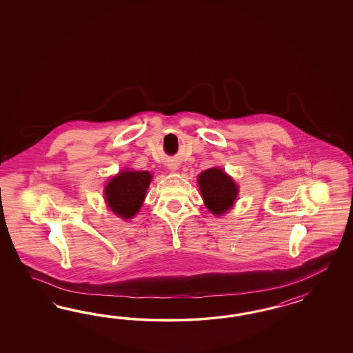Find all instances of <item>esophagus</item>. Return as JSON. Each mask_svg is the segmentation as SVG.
<instances>
[{"label":"esophagus","instance_id":"34e87169","mask_svg":"<svg viewBox=\"0 0 353 353\" xmlns=\"http://www.w3.org/2000/svg\"><path fill=\"white\" fill-rule=\"evenodd\" d=\"M170 168H171V171H176V170H177V167H176V165H173V164L170 165Z\"/></svg>","mask_w":353,"mask_h":353}]
</instances>
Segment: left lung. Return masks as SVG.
Instances as JSON below:
<instances>
[{
	"label": "left lung",
	"instance_id": "obj_1",
	"mask_svg": "<svg viewBox=\"0 0 353 353\" xmlns=\"http://www.w3.org/2000/svg\"><path fill=\"white\" fill-rule=\"evenodd\" d=\"M205 207L214 214H223L234 203L238 188L223 170H205L198 176Z\"/></svg>",
	"mask_w": 353,
	"mask_h": 353
}]
</instances>
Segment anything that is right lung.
I'll list each match as a JSON object with an SVG mask.
<instances>
[{
    "label": "right lung",
    "instance_id": "1",
    "mask_svg": "<svg viewBox=\"0 0 353 353\" xmlns=\"http://www.w3.org/2000/svg\"><path fill=\"white\" fill-rule=\"evenodd\" d=\"M151 181L149 172L123 171L105 189L106 202L119 217L128 220L137 214Z\"/></svg>",
    "mask_w": 353,
    "mask_h": 353
}]
</instances>
